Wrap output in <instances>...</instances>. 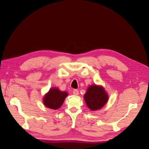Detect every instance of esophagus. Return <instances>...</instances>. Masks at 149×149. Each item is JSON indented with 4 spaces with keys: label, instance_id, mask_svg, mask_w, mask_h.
<instances>
[{
    "label": "esophagus",
    "instance_id": "1",
    "mask_svg": "<svg viewBox=\"0 0 149 149\" xmlns=\"http://www.w3.org/2000/svg\"><path fill=\"white\" fill-rule=\"evenodd\" d=\"M73 93L74 95H75V96H78L79 94V91H78V90H77V89H74Z\"/></svg>",
    "mask_w": 149,
    "mask_h": 149
}]
</instances>
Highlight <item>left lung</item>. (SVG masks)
<instances>
[{"instance_id":"obj_1","label":"left lung","mask_w":149,"mask_h":149,"mask_svg":"<svg viewBox=\"0 0 149 149\" xmlns=\"http://www.w3.org/2000/svg\"><path fill=\"white\" fill-rule=\"evenodd\" d=\"M84 99L89 109L94 111L101 109L106 104L109 96L102 86L93 84L88 88Z\"/></svg>"}]
</instances>
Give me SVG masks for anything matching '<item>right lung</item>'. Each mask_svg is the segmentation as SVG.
<instances>
[{
    "label": "right lung",
    "instance_id": "1",
    "mask_svg": "<svg viewBox=\"0 0 149 149\" xmlns=\"http://www.w3.org/2000/svg\"><path fill=\"white\" fill-rule=\"evenodd\" d=\"M68 95L66 91H61L56 87L52 88L43 97V104L49 109L56 110L63 105Z\"/></svg>",
    "mask_w": 149,
    "mask_h": 149
}]
</instances>
